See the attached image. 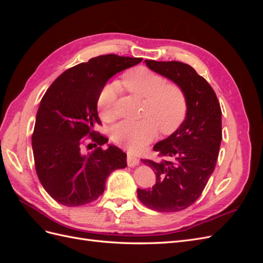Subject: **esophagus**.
Listing matches in <instances>:
<instances>
[{"label": "esophagus", "instance_id": "1", "mask_svg": "<svg viewBox=\"0 0 263 263\" xmlns=\"http://www.w3.org/2000/svg\"><path fill=\"white\" fill-rule=\"evenodd\" d=\"M138 163H139V159L137 157L128 154V156H127V164H128V166H135Z\"/></svg>", "mask_w": 263, "mask_h": 263}]
</instances>
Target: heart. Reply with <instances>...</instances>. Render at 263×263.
Here are the masks:
<instances>
[{
	"label": "heart",
	"mask_w": 263,
	"mask_h": 263,
	"mask_svg": "<svg viewBox=\"0 0 263 263\" xmlns=\"http://www.w3.org/2000/svg\"><path fill=\"white\" fill-rule=\"evenodd\" d=\"M122 83L133 95L144 100L139 121H124L112 130V140L130 151H138L157 136L176 132L187 113V97L183 87L145 67L134 68L123 76ZM119 85L106 84L98 98L101 118L110 123L116 119V99Z\"/></svg>",
	"instance_id": "obj_1"
}]
</instances>
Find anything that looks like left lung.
I'll return each instance as SVG.
<instances>
[{
	"mask_svg": "<svg viewBox=\"0 0 263 263\" xmlns=\"http://www.w3.org/2000/svg\"><path fill=\"white\" fill-rule=\"evenodd\" d=\"M149 69L184 89V122L166 139L154 146L159 160L141 159L156 173V184L137 190L139 201L163 213L187 209L208 184L216 166L221 141V109L213 87L186 63L145 60Z\"/></svg>",
	"mask_w": 263,
	"mask_h": 263,
	"instance_id": "obj_1",
	"label": "left lung"
}]
</instances>
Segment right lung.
<instances>
[{
	"mask_svg": "<svg viewBox=\"0 0 263 263\" xmlns=\"http://www.w3.org/2000/svg\"><path fill=\"white\" fill-rule=\"evenodd\" d=\"M142 58L103 54L66 70L46 91L36 115L33 145L35 169L54 201L66 206L89 204L103 194L107 177L127 166L119 148L95 130L102 125L98 98L110 77L137 65ZM97 147L84 155L82 148Z\"/></svg>",
	"mask_w": 263,
	"mask_h": 263,
	"instance_id": "obj_1",
	"label": "right lung"
}]
</instances>
